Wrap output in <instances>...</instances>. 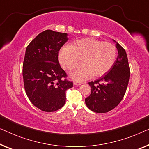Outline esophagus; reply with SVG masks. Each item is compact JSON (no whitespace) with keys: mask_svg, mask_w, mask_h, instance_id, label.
<instances>
[{"mask_svg":"<svg viewBox=\"0 0 149 149\" xmlns=\"http://www.w3.org/2000/svg\"><path fill=\"white\" fill-rule=\"evenodd\" d=\"M83 84V83L82 82H76V81H74V85H82Z\"/></svg>","mask_w":149,"mask_h":149,"instance_id":"esophagus-1","label":"esophagus"}]
</instances>
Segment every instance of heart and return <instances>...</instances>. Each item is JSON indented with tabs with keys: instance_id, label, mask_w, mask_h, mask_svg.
Instances as JSON below:
<instances>
[{
	"instance_id": "b5f03b06",
	"label": "heart",
	"mask_w": 149,
	"mask_h": 149,
	"mask_svg": "<svg viewBox=\"0 0 149 149\" xmlns=\"http://www.w3.org/2000/svg\"><path fill=\"white\" fill-rule=\"evenodd\" d=\"M117 49L109 42H102L92 38L77 40L72 45H65L59 52V61L64 69L70 70L80 62L70 76L81 81L92 75L102 76L109 72L115 63Z\"/></svg>"
}]
</instances>
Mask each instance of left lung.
<instances>
[{
	"instance_id": "obj_1",
	"label": "left lung",
	"mask_w": 149,
	"mask_h": 149,
	"mask_svg": "<svg viewBox=\"0 0 149 149\" xmlns=\"http://www.w3.org/2000/svg\"><path fill=\"white\" fill-rule=\"evenodd\" d=\"M113 40L118 51L113 66L97 80L89 83L91 91L85 98V104L95 113H107L115 109L123 98L129 82L130 72L125 50Z\"/></svg>"
}]
</instances>
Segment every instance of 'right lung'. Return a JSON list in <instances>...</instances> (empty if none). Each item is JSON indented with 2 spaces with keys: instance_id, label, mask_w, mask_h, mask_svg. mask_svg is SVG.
Instances as JSON below:
<instances>
[{
  "instance_id": "1",
  "label": "right lung",
  "mask_w": 149,
  "mask_h": 149,
  "mask_svg": "<svg viewBox=\"0 0 149 149\" xmlns=\"http://www.w3.org/2000/svg\"><path fill=\"white\" fill-rule=\"evenodd\" d=\"M66 33L47 30L38 34L26 49L23 63L24 88L32 104L54 112L66 102V91L73 86L58 60L60 48L68 41Z\"/></svg>"
}]
</instances>
